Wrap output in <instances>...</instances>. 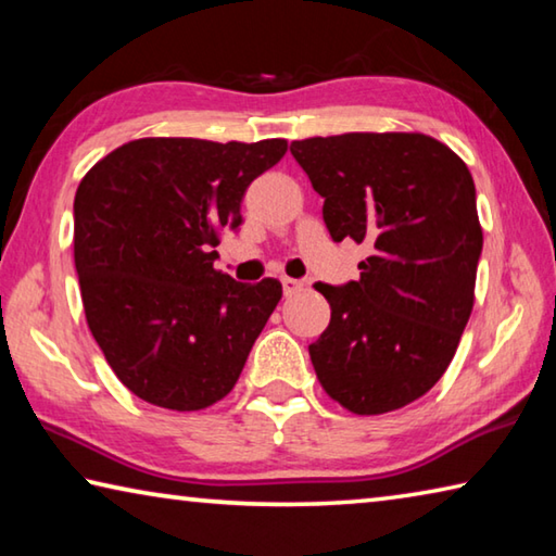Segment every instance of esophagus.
Instances as JSON below:
<instances>
[{
	"mask_svg": "<svg viewBox=\"0 0 556 556\" xmlns=\"http://www.w3.org/2000/svg\"><path fill=\"white\" fill-rule=\"evenodd\" d=\"M304 289L299 279H291V277H281V291H285V296H294L299 291Z\"/></svg>",
	"mask_w": 556,
	"mask_h": 556,
	"instance_id": "esophagus-1",
	"label": "esophagus"
}]
</instances>
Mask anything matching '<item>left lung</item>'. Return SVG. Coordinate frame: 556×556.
Returning a JSON list of instances; mask_svg holds the SVG:
<instances>
[{"label":"left lung","mask_w":556,"mask_h":556,"mask_svg":"<svg viewBox=\"0 0 556 556\" xmlns=\"http://www.w3.org/2000/svg\"><path fill=\"white\" fill-rule=\"evenodd\" d=\"M324 199L333 242L372 250L361 279L316 281L331 324L308 345L328 397L353 414L419 400L454 357L473 308L483 230L468 166L417 131H348L291 142Z\"/></svg>","instance_id":"8db88e82"}]
</instances>
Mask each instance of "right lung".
Listing matches in <instances>:
<instances>
[{"instance_id": "obj_1", "label": "right lung", "mask_w": 556, "mask_h": 556, "mask_svg": "<svg viewBox=\"0 0 556 556\" xmlns=\"http://www.w3.org/2000/svg\"><path fill=\"white\" fill-rule=\"evenodd\" d=\"M287 152L149 137L90 168L73 203V255L90 333L119 382L164 409L223 400L281 299L277 279L242 285L213 267L238 230L248 186Z\"/></svg>"}]
</instances>
